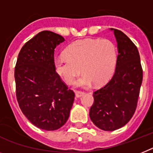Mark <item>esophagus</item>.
<instances>
[{
	"label": "esophagus",
	"mask_w": 153,
	"mask_h": 153,
	"mask_svg": "<svg viewBox=\"0 0 153 153\" xmlns=\"http://www.w3.org/2000/svg\"><path fill=\"white\" fill-rule=\"evenodd\" d=\"M75 94H76V98H80L81 96H83L84 94V92H82V91H76L75 92Z\"/></svg>",
	"instance_id": "1"
}]
</instances>
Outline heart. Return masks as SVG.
<instances>
[{
	"mask_svg": "<svg viewBox=\"0 0 153 153\" xmlns=\"http://www.w3.org/2000/svg\"><path fill=\"white\" fill-rule=\"evenodd\" d=\"M65 54L66 57L55 60V70L65 83L72 84L81 69L84 74L76 82L81 88L105 84L117 65V48L108 39L77 40L67 47Z\"/></svg>",
	"mask_w": 153,
	"mask_h": 153,
	"instance_id": "obj_1",
	"label": "heart"
}]
</instances>
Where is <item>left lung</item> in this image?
Here are the masks:
<instances>
[{
    "mask_svg": "<svg viewBox=\"0 0 153 153\" xmlns=\"http://www.w3.org/2000/svg\"><path fill=\"white\" fill-rule=\"evenodd\" d=\"M110 30L118 50L115 74L106 85L94 92V104L89 112L94 124L108 131L123 127L133 117L143 78L137 47L122 31Z\"/></svg>",
    "mask_w": 153,
    "mask_h": 153,
    "instance_id": "left-lung-1",
    "label": "left lung"
}]
</instances>
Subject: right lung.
Instances as JSON below:
<instances>
[{"instance_id":"right-lung-1","label":"right lung","mask_w":153,"mask_h":153,"mask_svg":"<svg viewBox=\"0 0 153 153\" xmlns=\"http://www.w3.org/2000/svg\"><path fill=\"white\" fill-rule=\"evenodd\" d=\"M65 39L45 30L21 49L16 69V97L25 117L36 127L55 131L66 123L75 94L55 71L54 53Z\"/></svg>"}]
</instances>
